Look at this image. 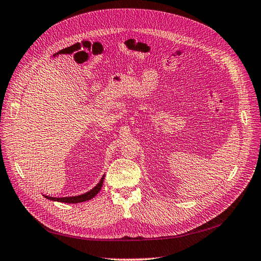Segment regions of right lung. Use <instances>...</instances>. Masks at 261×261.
I'll list each match as a JSON object with an SVG mask.
<instances>
[{"label": "right lung", "mask_w": 261, "mask_h": 261, "mask_svg": "<svg viewBox=\"0 0 261 261\" xmlns=\"http://www.w3.org/2000/svg\"><path fill=\"white\" fill-rule=\"evenodd\" d=\"M103 179H105V175L101 177L99 183L94 186L92 189H90L89 192H87L85 194L78 195V196H70V197H50L43 195L46 199L52 200V201H59V202H66V203H78V202H84L87 200H90L91 198H93L96 196L102 187V184H103Z\"/></svg>", "instance_id": "add662e5"}]
</instances>
